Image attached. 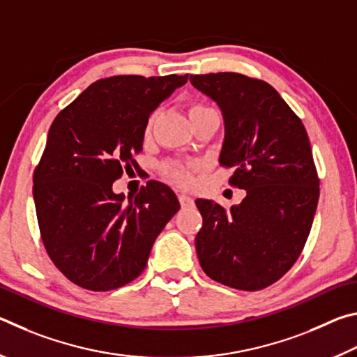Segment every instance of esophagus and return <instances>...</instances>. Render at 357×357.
<instances>
[{
    "instance_id": "esophagus-1",
    "label": "esophagus",
    "mask_w": 357,
    "mask_h": 357,
    "mask_svg": "<svg viewBox=\"0 0 357 357\" xmlns=\"http://www.w3.org/2000/svg\"><path fill=\"white\" fill-rule=\"evenodd\" d=\"M179 203H181V206L183 208H190V206H193V200L192 198L189 197V195H185V193H179Z\"/></svg>"
}]
</instances>
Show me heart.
I'll return each instance as SVG.
<instances>
[{
  "mask_svg": "<svg viewBox=\"0 0 357 357\" xmlns=\"http://www.w3.org/2000/svg\"><path fill=\"white\" fill-rule=\"evenodd\" d=\"M203 110H208V107H204L202 104H192L189 107V114L193 113H198V112H203ZM154 118L155 114H153L148 119L146 123V128H144V134L149 135L151 134V129H153V123H154ZM164 173L167 174L168 178L172 181H174L176 184L181 185H189L192 176H190V165H181V164H167L164 165Z\"/></svg>",
  "mask_w": 357,
  "mask_h": 357,
  "instance_id": "1",
  "label": "heart"
}]
</instances>
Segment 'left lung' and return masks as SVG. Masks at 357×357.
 Instances as JSON below:
<instances>
[{
  "label": "left lung",
  "mask_w": 357,
  "mask_h": 357,
  "mask_svg": "<svg viewBox=\"0 0 357 357\" xmlns=\"http://www.w3.org/2000/svg\"><path fill=\"white\" fill-rule=\"evenodd\" d=\"M220 107L225 138L219 162L247 195L228 211L195 202L203 227L195 238L202 269L222 285L257 291L299 258L315 217L319 179L302 121L269 83L236 72L190 75Z\"/></svg>",
  "instance_id": "1"
}]
</instances>
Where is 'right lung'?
Returning <instances> with one entry per match:
<instances>
[{"label":"right lung","instance_id":"1","mask_svg":"<svg viewBox=\"0 0 357 357\" xmlns=\"http://www.w3.org/2000/svg\"><path fill=\"white\" fill-rule=\"evenodd\" d=\"M189 74L114 75L94 82L58 113L33 174L42 243L75 285L110 291L137 279L155 238L179 211L170 187L148 181L137 195L114 193L137 168L149 114Z\"/></svg>","mask_w":357,"mask_h":357}]
</instances>
